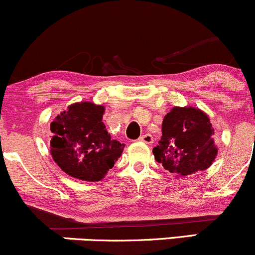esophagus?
Returning a JSON list of instances; mask_svg holds the SVG:
<instances>
[{
	"label": "esophagus",
	"instance_id": "34e87169",
	"mask_svg": "<svg viewBox=\"0 0 255 255\" xmlns=\"http://www.w3.org/2000/svg\"><path fill=\"white\" fill-rule=\"evenodd\" d=\"M139 140L145 142V144H152L153 138H152V135H151V134L147 133V134H144V135H141L140 138H139Z\"/></svg>",
	"mask_w": 255,
	"mask_h": 255
}]
</instances>
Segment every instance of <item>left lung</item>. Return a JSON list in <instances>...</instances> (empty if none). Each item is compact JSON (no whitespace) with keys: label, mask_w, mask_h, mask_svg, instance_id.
Instances as JSON below:
<instances>
[{"label":"left lung","mask_w":255,"mask_h":255,"mask_svg":"<svg viewBox=\"0 0 255 255\" xmlns=\"http://www.w3.org/2000/svg\"><path fill=\"white\" fill-rule=\"evenodd\" d=\"M214 128L205 111L174 106L162 122V138L152 149L155 159L177 177L191 175L212 166L218 155Z\"/></svg>","instance_id":"1"}]
</instances>
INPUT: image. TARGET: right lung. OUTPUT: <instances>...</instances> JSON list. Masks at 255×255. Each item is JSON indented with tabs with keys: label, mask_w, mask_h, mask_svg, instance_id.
<instances>
[{
	"label": "right lung",
	"mask_w": 255,
	"mask_h": 255,
	"mask_svg": "<svg viewBox=\"0 0 255 255\" xmlns=\"http://www.w3.org/2000/svg\"><path fill=\"white\" fill-rule=\"evenodd\" d=\"M105 108L91 102L75 103L50 123V155L63 172L83 181H99L122 155L125 144L105 129Z\"/></svg>",
	"instance_id": "1"
}]
</instances>
